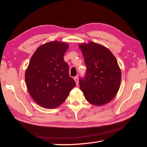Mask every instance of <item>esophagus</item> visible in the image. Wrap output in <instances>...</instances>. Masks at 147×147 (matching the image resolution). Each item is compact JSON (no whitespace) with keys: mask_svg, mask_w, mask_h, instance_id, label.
<instances>
[{"mask_svg":"<svg viewBox=\"0 0 147 147\" xmlns=\"http://www.w3.org/2000/svg\"><path fill=\"white\" fill-rule=\"evenodd\" d=\"M74 81H75L76 85H78V83H79V78H78V76H75V77L74 78Z\"/></svg>","mask_w":147,"mask_h":147,"instance_id":"esophagus-1","label":"esophagus"}]
</instances>
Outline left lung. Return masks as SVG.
<instances>
[{
    "label": "left lung",
    "instance_id": "left-lung-1",
    "mask_svg": "<svg viewBox=\"0 0 147 147\" xmlns=\"http://www.w3.org/2000/svg\"><path fill=\"white\" fill-rule=\"evenodd\" d=\"M86 66L79 83L86 100L95 105L107 104L120 87L121 72L116 59L103 45L95 42L80 45Z\"/></svg>",
    "mask_w": 147,
    "mask_h": 147
}]
</instances>
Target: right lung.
<instances>
[{"instance_id": "right-lung-1", "label": "right lung", "mask_w": 147, "mask_h": 147, "mask_svg": "<svg viewBox=\"0 0 147 147\" xmlns=\"http://www.w3.org/2000/svg\"><path fill=\"white\" fill-rule=\"evenodd\" d=\"M65 43L54 41L36 49L30 59L25 81L31 96L43 107L53 109L63 103L76 85L64 60Z\"/></svg>"}]
</instances>
